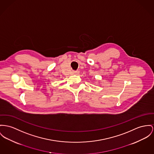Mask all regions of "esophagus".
<instances>
[{"instance_id":"esophagus-1","label":"esophagus","mask_w":154,"mask_h":154,"mask_svg":"<svg viewBox=\"0 0 154 154\" xmlns=\"http://www.w3.org/2000/svg\"><path fill=\"white\" fill-rule=\"evenodd\" d=\"M78 73H79V72H78V71H73V73H74V74H75V75L78 74Z\"/></svg>"}]
</instances>
